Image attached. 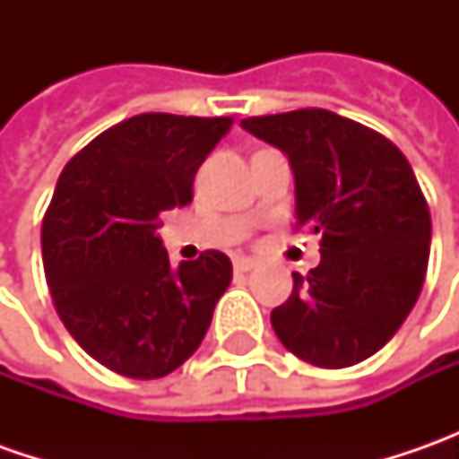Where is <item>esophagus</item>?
<instances>
[{
  "instance_id": "1",
  "label": "esophagus",
  "mask_w": 459,
  "mask_h": 459,
  "mask_svg": "<svg viewBox=\"0 0 459 459\" xmlns=\"http://www.w3.org/2000/svg\"><path fill=\"white\" fill-rule=\"evenodd\" d=\"M235 268H238L239 273H247V271L257 268V260L255 257H238V260H235Z\"/></svg>"
}]
</instances>
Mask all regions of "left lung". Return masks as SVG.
<instances>
[{"instance_id":"8db88e82","label":"left lung","mask_w":459,"mask_h":459,"mask_svg":"<svg viewBox=\"0 0 459 459\" xmlns=\"http://www.w3.org/2000/svg\"><path fill=\"white\" fill-rule=\"evenodd\" d=\"M289 155L296 230L319 232L322 263L293 273V293L271 325L296 358L350 368L376 355L406 322L424 286L432 217L396 145L329 109L242 119Z\"/></svg>"}]
</instances>
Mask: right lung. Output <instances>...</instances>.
<instances>
[{
	"mask_svg": "<svg viewBox=\"0 0 459 459\" xmlns=\"http://www.w3.org/2000/svg\"><path fill=\"white\" fill-rule=\"evenodd\" d=\"M230 127L232 117H130L76 152L56 184L40 232L45 281L68 334L119 376L152 380L184 365L232 281L220 250L170 268L158 238Z\"/></svg>",
	"mask_w": 459,
	"mask_h": 459,
	"instance_id": "1",
	"label": "right lung"
}]
</instances>
